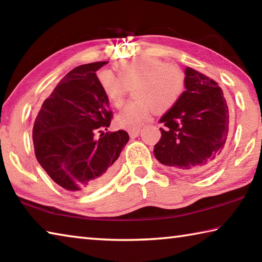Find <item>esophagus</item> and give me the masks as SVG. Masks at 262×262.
Returning a JSON list of instances; mask_svg holds the SVG:
<instances>
[{"mask_svg":"<svg viewBox=\"0 0 262 262\" xmlns=\"http://www.w3.org/2000/svg\"><path fill=\"white\" fill-rule=\"evenodd\" d=\"M128 134H129V136L132 137V139H135V137H137V136H139V134H140V128L130 129L129 132H128Z\"/></svg>","mask_w":262,"mask_h":262,"instance_id":"esophagus-1","label":"esophagus"}]
</instances>
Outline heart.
Here are the masks:
<instances>
[{
    "label": "heart",
    "mask_w": 262,
    "mask_h": 262,
    "mask_svg": "<svg viewBox=\"0 0 262 262\" xmlns=\"http://www.w3.org/2000/svg\"><path fill=\"white\" fill-rule=\"evenodd\" d=\"M114 75L108 69L97 73L99 86L111 104L121 105L126 86H133L135 100L126 105L115 117L118 127L135 129L149 118L152 110L166 113L178 104L185 90V75L173 64L157 57L137 56L118 62Z\"/></svg>",
    "instance_id": "1"
}]
</instances>
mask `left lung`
Wrapping results in <instances>:
<instances>
[{
  "label": "left lung",
  "instance_id": "obj_1",
  "mask_svg": "<svg viewBox=\"0 0 262 262\" xmlns=\"http://www.w3.org/2000/svg\"><path fill=\"white\" fill-rule=\"evenodd\" d=\"M183 96L161 118L162 137L154 155L159 163L178 171L209 167L224 148L229 132V110L215 81L187 67Z\"/></svg>",
  "mask_w": 262,
  "mask_h": 262
}]
</instances>
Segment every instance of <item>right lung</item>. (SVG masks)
Masks as SVG:
<instances>
[{
  "instance_id": "1",
  "label": "right lung",
  "mask_w": 262,
  "mask_h": 262,
  "mask_svg": "<svg viewBox=\"0 0 262 262\" xmlns=\"http://www.w3.org/2000/svg\"><path fill=\"white\" fill-rule=\"evenodd\" d=\"M108 61L74 68L43 101L32 139L37 161L62 188L74 193L100 187L117 170V159L129 140L125 130H107L112 112L96 72ZM103 130H99L101 133Z\"/></svg>"
}]
</instances>
